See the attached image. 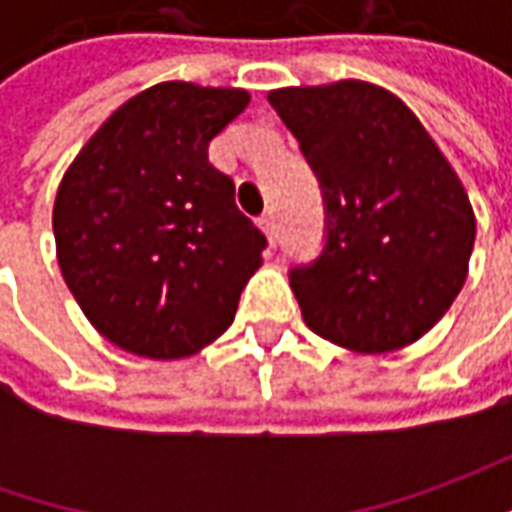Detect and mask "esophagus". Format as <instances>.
I'll use <instances>...</instances> for the list:
<instances>
[{"label": "esophagus", "instance_id": "obj_1", "mask_svg": "<svg viewBox=\"0 0 512 512\" xmlns=\"http://www.w3.org/2000/svg\"><path fill=\"white\" fill-rule=\"evenodd\" d=\"M259 225H262V230L267 233V239L276 245V239H279V227H276V213L273 210H267V213H262V219H259Z\"/></svg>", "mask_w": 512, "mask_h": 512}]
</instances>
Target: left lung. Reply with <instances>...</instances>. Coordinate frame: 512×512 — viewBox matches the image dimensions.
I'll return each instance as SVG.
<instances>
[{"mask_svg":"<svg viewBox=\"0 0 512 512\" xmlns=\"http://www.w3.org/2000/svg\"><path fill=\"white\" fill-rule=\"evenodd\" d=\"M325 199V247L290 267L313 333L356 353L422 339L459 296L476 242L462 182L390 90L344 79L267 93Z\"/></svg>","mask_w":512,"mask_h":512,"instance_id":"obj_1","label":"left lung"}]
</instances>
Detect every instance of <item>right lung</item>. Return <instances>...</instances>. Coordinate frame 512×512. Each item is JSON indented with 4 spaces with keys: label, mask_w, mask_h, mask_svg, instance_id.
<instances>
[{
    "label": "right lung",
    "mask_w": 512,
    "mask_h": 512,
    "mask_svg": "<svg viewBox=\"0 0 512 512\" xmlns=\"http://www.w3.org/2000/svg\"><path fill=\"white\" fill-rule=\"evenodd\" d=\"M247 102L239 88L153 85L113 110L62 176L56 259L90 325L116 347L182 359L233 322L267 239L207 145Z\"/></svg>",
    "instance_id": "right-lung-1"
}]
</instances>
